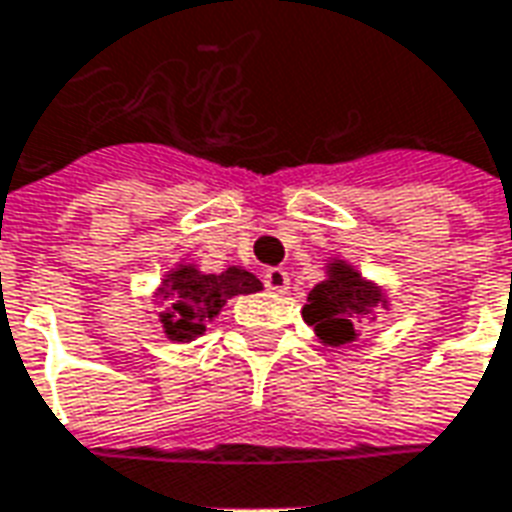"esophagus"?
I'll return each mask as SVG.
<instances>
[{
	"instance_id": "34e87169",
	"label": "esophagus",
	"mask_w": 512,
	"mask_h": 512,
	"mask_svg": "<svg viewBox=\"0 0 512 512\" xmlns=\"http://www.w3.org/2000/svg\"><path fill=\"white\" fill-rule=\"evenodd\" d=\"M263 285H266L271 293H285L290 285L288 271H285V268H266V274H263Z\"/></svg>"
}]
</instances>
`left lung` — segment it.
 Segmentation results:
<instances>
[{
  "instance_id": "8db88e82",
  "label": "left lung",
  "mask_w": 512,
  "mask_h": 512,
  "mask_svg": "<svg viewBox=\"0 0 512 512\" xmlns=\"http://www.w3.org/2000/svg\"><path fill=\"white\" fill-rule=\"evenodd\" d=\"M307 301L310 304L304 307V321L315 326L323 343L343 348L362 337V326L356 318L370 307H378L381 293L362 282L354 268L334 263L329 279L315 285Z\"/></svg>"
}]
</instances>
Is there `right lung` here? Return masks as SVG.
I'll list each match as a JSON object with an SVG mask.
<instances>
[{"label":"right lung","instance_id":"right-lung-1","mask_svg":"<svg viewBox=\"0 0 512 512\" xmlns=\"http://www.w3.org/2000/svg\"><path fill=\"white\" fill-rule=\"evenodd\" d=\"M260 279L244 268H227L222 274H200L194 268L183 266L172 271L164 282L167 310L161 312V323L172 340L189 343L197 334L205 332V323L219 315L227 299L238 293L260 290Z\"/></svg>","mask_w":512,"mask_h":512}]
</instances>
